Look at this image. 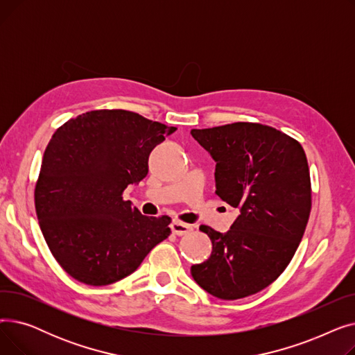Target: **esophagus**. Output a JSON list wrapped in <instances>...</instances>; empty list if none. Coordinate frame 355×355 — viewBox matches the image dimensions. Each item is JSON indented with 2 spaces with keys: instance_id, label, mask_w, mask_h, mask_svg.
<instances>
[{
  "instance_id": "obj_1",
  "label": "esophagus",
  "mask_w": 355,
  "mask_h": 355,
  "mask_svg": "<svg viewBox=\"0 0 355 355\" xmlns=\"http://www.w3.org/2000/svg\"><path fill=\"white\" fill-rule=\"evenodd\" d=\"M171 230L175 236H185L193 230V227L190 225H187V223H182L180 220H174L173 225H171Z\"/></svg>"
}]
</instances>
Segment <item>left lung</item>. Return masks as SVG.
Returning <instances> with one entry per match:
<instances>
[{"instance_id":"obj_1","label":"left lung","mask_w":355,"mask_h":355,"mask_svg":"<svg viewBox=\"0 0 355 355\" xmlns=\"http://www.w3.org/2000/svg\"><path fill=\"white\" fill-rule=\"evenodd\" d=\"M214 158L216 194L240 216L223 234L201 226L210 259L191 266L194 281L225 301L254 295L282 275L305 233L312 206L302 145L269 125L234 122L193 129Z\"/></svg>"}]
</instances>
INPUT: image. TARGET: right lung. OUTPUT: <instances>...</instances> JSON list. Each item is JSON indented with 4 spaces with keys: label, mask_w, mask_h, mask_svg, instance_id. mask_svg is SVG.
Masks as SVG:
<instances>
[{
    "label": "right lung",
    "mask_w": 355,
    "mask_h": 355,
    "mask_svg": "<svg viewBox=\"0 0 355 355\" xmlns=\"http://www.w3.org/2000/svg\"><path fill=\"white\" fill-rule=\"evenodd\" d=\"M175 129L130 110L99 109L53 134L34 206L51 254L76 281L115 284L171 234L170 217L142 216L122 194L146 177L153 148Z\"/></svg>",
    "instance_id": "add662e5"
}]
</instances>
